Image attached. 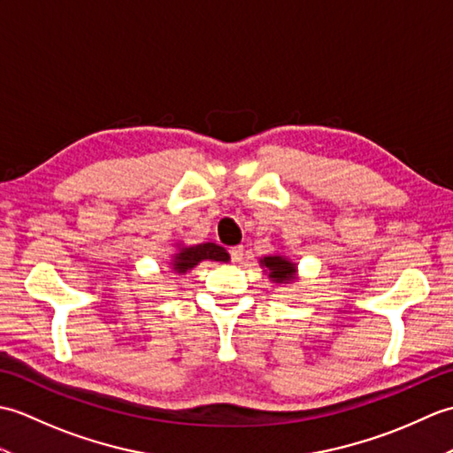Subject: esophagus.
<instances>
[{"instance_id": "obj_1", "label": "esophagus", "mask_w": 453, "mask_h": 453, "mask_svg": "<svg viewBox=\"0 0 453 453\" xmlns=\"http://www.w3.org/2000/svg\"><path fill=\"white\" fill-rule=\"evenodd\" d=\"M229 255H232V261H234L235 265H239V263L243 261V247H242V245L232 247V249H229Z\"/></svg>"}]
</instances>
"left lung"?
Returning a JSON list of instances; mask_svg holds the SVG:
<instances>
[{"instance_id":"left-lung-1","label":"left lung","mask_w":453,"mask_h":453,"mask_svg":"<svg viewBox=\"0 0 453 453\" xmlns=\"http://www.w3.org/2000/svg\"><path fill=\"white\" fill-rule=\"evenodd\" d=\"M258 265H261L263 273L268 274L271 282L276 286H290L297 280V265L286 255L274 253L261 257L258 258Z\"/></svg>"}]
</instances>
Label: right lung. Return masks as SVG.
<instances>
[{"mask_svg": "<svg viewBox=\"0 0 453 453\" xmlns=\"http://www.w3.org/2000/svg\"><path fill=\"white\" fill-rule=\"evenodd\" d=\"M175 247L177 251L169 258V268L171 273L175 274H187L202 261H216V263L229 261V255L226 249L211 242L198 243V245H185L182 242H179Z\"/></svg>", "mask_w": 453, "mask_h": 453, "instance_id": "obj_1", "label": "right lung"}]
</instances>
